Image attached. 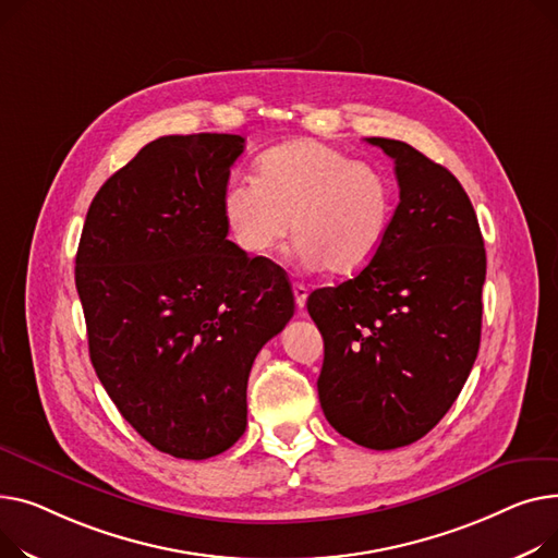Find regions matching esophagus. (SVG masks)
I'll list each match as a JSON object with an SVG mask.
<instances>
[{
	"label": "esophagus",
	"instance_id": "1",
	"mask_svg": "<svg viewBox=\"0 0 558 558\" xmlns=\"http://www.w3.org/2000/svg\"><path fill=\"white\" fill-rule=\"evenodd\" d=\"M292 292H294V304H298V308H304L306 300H308V288L298 281V283H292Z\"/></svg>",
	"mask_w": 558,
	"mask_h": 558
}]
</instances>
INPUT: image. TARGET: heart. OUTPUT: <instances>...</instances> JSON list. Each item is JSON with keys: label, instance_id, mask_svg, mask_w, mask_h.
I'll use <instances>...</instances> for the list:
<instances>
[{"label": "heart", "instance_id": "heart-1", "mask_svg": "<svg viewBox=\"0 0 558 558\" xmlns=\"http://www.w3.org/2000/svg\"><path fill=\"white\" fill-rule=\"evenodd\" d=\"M220 211L250 256H272L290 234L306 266L333 277L365 270L395 222V189L367 161L317 140H294L256 161V180H229Z\"/></svg>", "mask_w": 558, "mask_h": 558}]
</instances>
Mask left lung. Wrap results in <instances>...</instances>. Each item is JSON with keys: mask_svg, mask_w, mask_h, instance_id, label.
I'll use <instances>...</instances> for the list:
<instances>
[{"mask_svg": "<svg viewBox=\"0 0 558 558\" xmlns=\"http://www.w3.org/2000/svg\"><path fill=\"white\" fill-rule=\"evenodd\" d=\"M395 159L399 207L372 264L311 292L324 338L319 403L333 428L374 450L428 435L473 369L486 252L466 191L405 142L369 137Z\"/></svg>", "mask_w": 558, "mask_h": 558, "instance_id": "left-lung-1", "label": "left lung"}]
</instances>
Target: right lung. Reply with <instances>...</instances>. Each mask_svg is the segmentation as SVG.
<instances>
[{
	"mask_svg": "<svg viewBox=\"0 0 558 558\" xmlns=\"http://www.w3.org/2000/svg\"><path fill=\"white\" fill-rule=\"evenodd\" d=\"M243 148L216 133L146 144L94 195L76 252L94 372L180 460L239 441L254 357L294 313L281 268L227 241L220 198Z\"/></svg>",
	"mask_w": 558,
	"mask_h": 558,
	"instance_id": "add662e5",
	"label": "right lung"
}]
</instances>
